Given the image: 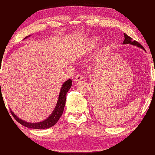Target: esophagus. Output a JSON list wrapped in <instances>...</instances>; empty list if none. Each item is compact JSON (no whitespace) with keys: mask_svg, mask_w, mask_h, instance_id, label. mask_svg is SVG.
<instances>
[{"mask_svg":"<svg viewBox=\"0 0 155 155\" xmlns=\"http://www.w3.org/2000/svg\"><path fill=\"white\" fill-rule=\"evenodd\" d=\"M83 78V76L81 75V74H78L76 77H74V81L77 82V81H79L81 80H82Z\"/></svg>","mask_w":155,"mask_h":155,"instance_id":"34e87169","label":"esophagus"}]
</instances>
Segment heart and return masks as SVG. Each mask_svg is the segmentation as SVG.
I'll return each instance as SVG.
<instances>
[{
  "instance_id": "heart-1",
  "label": "heart",
  "mask_w": 155,
  "mask_h": 155,
  "mask_svg": "<svg viewBox=\"0 0 155 155\" xmlns=\"http://www.w3.org/2000/svg\"><path fill=\"white\" fill-rule=\"evenodd\" d=\"M96 44V39H92L90 41V43L89 44V47H90V48H93L95 47Z\"/></svg>"
}]
</instances>
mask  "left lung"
<instances>
[{
	"label": "left lung",
	"mask_w": 155,
	"mask_h": 155,
	"mask_svg": "<svg viewBox=\"0 0 155 155\" xmlns=\"http://www.w3.org/2000/svg\"><path fill=\"white\" fill-rule=\"evenodd\" d=\"M124 41H123V44H131V45H134V46H136L137 47H140V48L143 49L144 51H146V50L144 49L143 47L141 46L140 43H138L137 41L133 40V39L131 38L130 37L127 35L126 33H124Z\"/></svg>",
	"instance_id": "8db88e82"
}]
</instances>
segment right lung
<instances>
[{
    "label": "right lung",
    "mask_w": 155,
    "mask_h": 155,
    "mask_svg": "<svg viewBox=\"0 0 155 155\" xmlns=\"http://www.w3.org/2000/svg\"><path fill=\"white\" fill-rule=\"evenodd\" d=\"M28 38V37H26L25 38ZM71 86H72L71 79H68V81H65L64 84H63L61 91H60L59 98H58V101H57L55 108H54L53 111L52 112L51 115H50L48 118L46 119L45 120H44L42 122H37V123L27 122H25V120H22V119L18 117L16 115L14 114V112H12V111H11L12 114L17 122H18L20 124L25 126V127L27 128H33V129H46V128H48L50 127H53V126L57 122H58L59 119L60 118V117L61 116V115L63 114V111H64V107L65 104L66 94L68 90H70V88L71 87Z\"/></svg>",
    "instance_id": "add662e5"
}]
</instances>
